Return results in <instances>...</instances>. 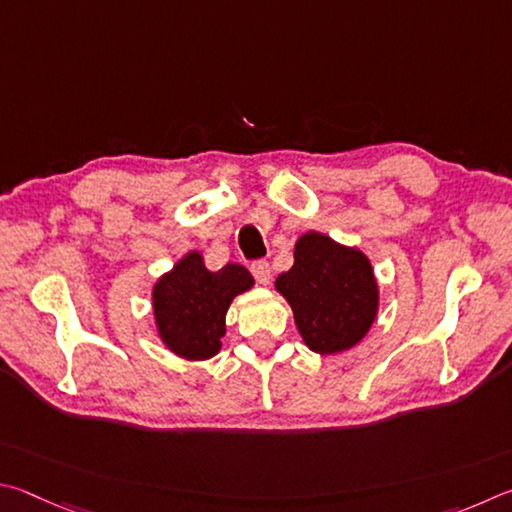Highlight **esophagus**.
<instances>
[{"label":"esophagus","instance_id":"1","mask_svg":"<svg viewBox=\"0 0 512 512\" xmlns=\"http://www.w3.org/2000/svg\"><path fill=\"white\" fill-rule=\"evenodd\" d=\"M251 274H254V279L261 285H267L272 281V270H270V263H267V261L251 263Z\"/></svg>","mask_w":512,"mask_h":512}]
</instances>
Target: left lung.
<instances>
[{"mask_svg":"<svg viewBox=\"0 0 512 512\" xmlns=\"http://www.w3.org/2000/svg\"><path fill=\"white\" fill-rule=\"evenodd\" d=\"M303 342L333 355L362 342L378 315V281L360 249L308 231L294 245V265L276 279Z\"/></svg>","mask_w":512,"mask_h":512,"instance_id":"left-lung-1","label":"left lung"}]
</instances>
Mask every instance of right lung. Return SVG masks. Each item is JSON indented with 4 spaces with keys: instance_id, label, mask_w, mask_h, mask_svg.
I'll list each match as a JSON object with an SVG mask.
<instances>
[{
    "instance_id": "add662e5",
    "label": "right lung",
    "mask_w": 512,
    "mask_h": 512,
    "mask_svg": "<svg viewBox=\"0 0 512 512\" xmlns=\"http://www.w3.org/2000/svg\"><path fill=\"white\" fill-rule=\"evenodd\" d=\"M254 279L238 263L206 270L200 251H188L152 288V312L161 342L184 360L200 362L218 355L227 310Z\"/></svg>"
}]
</instances>
